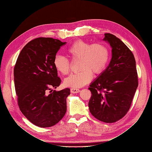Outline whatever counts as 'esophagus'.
<instances>
[{
    "instance_id": "34e87169",
    "label": "esophagus",
    "mask_w": 152,
    "mask_h": 152,
    "mask_svg": "<svg viewBox=\"0 0 152 152\" xmlns=\"http://www.w3.org/2000/svg\"><path fill=\"white\" fill-rule=\"evenodd\" d=\"M70 91L72 93H78L80 92V90L79 89H75V88H72L70 89Z\"/></svg>"
}]
</instances>
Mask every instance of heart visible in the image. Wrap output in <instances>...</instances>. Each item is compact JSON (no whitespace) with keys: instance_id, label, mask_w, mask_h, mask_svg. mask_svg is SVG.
Masks as SVG:
<instances>
[{"instance_id":"obj_1","label":"heart","mask_w":152,"mask_h":152,"mask_svg":"<svg viewBox=\"0 0 152 152\" xmlns=\"http://www.w3.org/2000/svg\"><path fill=\"white\" fill-rule=\"evenodd\" d=\"M68 55L72 59H79L80 72L72 73L64 80V85L73 88L85 86L91 80L93 73H102L110 60V50L102 43L91 44L79 40L73 42L67 50ZM56 70L63 75H66L70 70V62L66 58L57 55L53 61Z\"/></svg>"}]
</instances>
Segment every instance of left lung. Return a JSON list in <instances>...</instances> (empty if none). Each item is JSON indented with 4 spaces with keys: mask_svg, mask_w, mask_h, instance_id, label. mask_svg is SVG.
I'll return each mask as SVG.
<instances>
[{
    "mask_svg": "<svg viewBox=\"0 0 152 152\" xmlns=\"http://www.w3.org/2000/svg\"><path fill=\"white\" fill-rule=\"evenodd\" d=\"M103 40L112 48L107 68L90 84L89 111L99 121L113 123L129 110L138 86L136 61L131 50L116 36L104 34Z\"/></svg>",
    "mask_w": 152,
    "mask_h": 152,
    "instance_id": "1",
    "label": "left lung"
}]
</instances>
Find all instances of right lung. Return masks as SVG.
I'll list each match as a JSON object with an SVG mask.
<instances>
[{"label":"right lung","mask_w":152,"mask_h":152,"mask_svg":"<svg viewBox=\"0 0 152 152\" xmlns=\"http://www.w3.org/2000/svg\"><path fill=\"white\" fill-rule=\"evenodd\" d=\"M66 42L53 38L31 40L23 48L14 68L18 103L25 117L40 127L54 126L66 112L70 90H53L60 85L53 61Z\"/></svg>","instance_id":"add662e5"}]
</instances>
